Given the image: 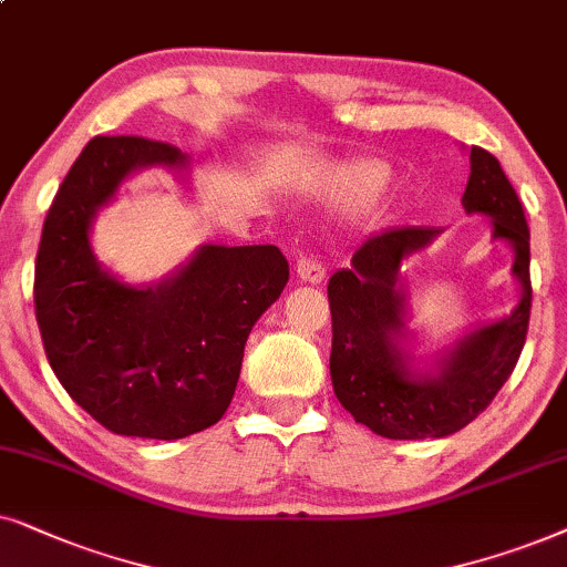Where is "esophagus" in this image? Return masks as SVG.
Listing matches in <instances>:
<instances>
[{
    "label": "esophagus",
    "instance_id": "1",
    "mask_svg": "<svg viewBox=\"0 0 567 567\" xmlns=\"http://www.w3.org/2000/svg\"><path fill=\"white\" fill-rule=\"evenodd\" d=\"M296 271L300 282H308V285H319L321 279L327 277V267H323L316 256H300L296 264Z\"/></svg>",
    "mask_w": 567,
    "mask_h": 567
}]
</instances>
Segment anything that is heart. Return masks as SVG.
<instances>
[{"label": "heart", "mask_w": 567, "mask_h": 567, "mask_svg": "<svg viewBox=\"0 0 567 567\" xmlns=\"http://www.w3.org/2000/svg\"><path fill=\"white\" fill-rule=\"evenodd\" d=\"M394 173L381 161H350L331 165L316 181V192L327 202L365 207L389 192Z\"/></svg>", "instance_id": "b5f03b06"}]
</instances>
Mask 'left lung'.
<instances>
[{
  "label": "left lung",
  "instance_id": "1",
  "mask_svg": "<svg viewBox=\"0 0 567 567\" xmlns=\"http://www.w3.org/2000/svg\"><path fill=\"white\" fill-rule=\"evenodd\" d=\"M466 215L489 217L493 240L513 251L518 303L503 319L466 331L427 362L414 358L402 261L441 236L437 228H389L362 240L352 264L329 279L334 394L354 422L394 441L446 437L477 417L516 368L532 311L529 225L495 155L472 147Z\"/></svg>",
  "mask_w": 567,
  "mask_h": 567
}]
</instances>
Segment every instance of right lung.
Masks as SVG:
<instances>
[{"label": "right lung", "instance_id": "1", "mask_svg": "<svg viewBox=\"0 0 567 567\" xmlns=\"http://www.w3.org/2000/svg\"><path fill=\"white\" fill-rule=\"evenodd\" d=\"M186 153L142 137H95L66 173L35 256V319L51 371L116 435L176 441L230 406L244 347L288 285L277 246L205 244L161 282L132 285L95 259L90 233L142 168L188 173Z\"/></svg>", "mask_w": 567, "mask_h": 567}]
</instances>
